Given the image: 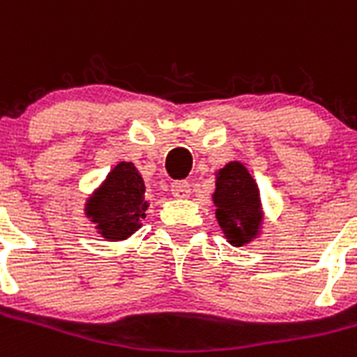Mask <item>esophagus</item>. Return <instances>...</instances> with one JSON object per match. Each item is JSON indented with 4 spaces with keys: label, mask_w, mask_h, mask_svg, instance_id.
<instances>
[{
    "label": "esophagus",
    "mask_w": 357,
    "mask_h": 357,
    "mask_svg": "<svg viewBox=\"0 0 357 357\" xmlns=\"http://www.w3.org/2000/svg\"><path fill=\"white\" fill-rule=\"evenodd\" d=\"M170 192L178 199H187L190 196V185L187 181H174L170 185Z\"/></svg>",
    "instance_id": "1"
}]
</instances>
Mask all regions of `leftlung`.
<instances>
[{"label": "left lung", "instance_id": "8db88e82", "mask_svg": "<svg viewBox=\"0 0 357 357\" xmlns=\"http://www.w3.org/2000/svg\"><path fill=\"white\" fill-rule=\"evenodd\" d=\"M213 203L217 221L234 246H243L259 230L260 199L259 188L238 161H231L219 170Z\"/></svg>", "mask_w": 357, "mask_h": 357}]
</instances>
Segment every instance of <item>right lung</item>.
<instances>
[{"instance_id":"1","label":"right lung","mask_w":357,"mask_h":357,"mask_svg":"<svg viewBox=\"0 0 357 357\" xmlns=\"http://www.w3.org/2000/svg\"><path fill=\"white\" fill-rule=\"evenodd\" d=\"M145 185L132 163H119L88 201V217L105 238L122 241L140 228L147 210Z\"/></svg>"}]
</instances>
